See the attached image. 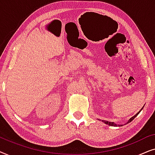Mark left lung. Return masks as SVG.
Listing matches in <instances>:
<instances>
[{
    "mask_svg": "<svg viewBox=\"0 0 155 155\" xmlns=\"http://www.w3.org/2000/svg\"><path fill=\"white\" fill-rule=\"evenodd\" d=\"M141 110H143V108H142ZM141 110H140V111H139L138 112H137V113L136 114H135V115L134 116H133V117H131V118H130V119H129V120H128V122L126 123V124H128V123H130V122L132 121V120H133V119H134V118H135V117H136V116H137V115H138L139 113H140V112ZM102 121H103L104 123V124H107V125H109V126H117V125H116V124H114V123H113V122L107 121V120H102ZM118 126H122V125H118Z\"/></svg>",
    "mask_w": 155,
    "mask_h": 155,
    "instance_id": "8db88e82",
    "label": "left lung"
}]
</instances>
